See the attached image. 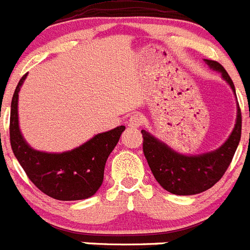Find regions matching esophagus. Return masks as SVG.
Returning <instances> with one entry per match:
<instances>
[{"mask_svg":"<svg viewBox=\"0 0 250 250\" xmlns=\"http://www.w3.org/2000/svg\"><path fill=\"white\" fill-rule=\"evenodd\" d=\"M143 124V117L139 114H131L127 120V125L131 127H139Z\"/></svg>","mask_w":250,"mask_h":250,"instance_id":"34e87169","label":"esophagus"}]
</instances>
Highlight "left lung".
I'll return each instance as SVG.
<instances>
[{"mask_svg": "<svg viewBox=\"0 0 250 250\" xmlns=\"http://www.w3.org/2000/svg\"><path fill=\"white\" fill-rule=\"evenodd\" d=\"M205 62L208 67L221 74L235 93L234 83L223 65L208 59H205ZM142 134L144 139L143 151L157 182L173 195H197L219 182L231 163L242 136V112L238 104L235 126L227 142L220 148L204 154H181L146 130H142Z\"/></svg>", "mask_w": 250, "mask_h": 250, "instance_id": "obj_1", "label": "left lung"}]
</instances>
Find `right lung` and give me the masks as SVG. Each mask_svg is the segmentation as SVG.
I'll return each instance as SVG.
<instances>
[{
  "mask_svg": "<svg viewBox=\"0 0 250 250\" xmlns=\"http://www.w3.org/2000/svg\"><path fill=\"white\" fill-rule=\"evenodd\" d=\"M27 73L15 89L10 115V142L15 157L29 180L42 192L61 201L93 196L104 181V164L125 126L95 135L82 146L63 153L35 150L23 139L19 126V92Z\"/></svg>",
  "mask_w": 250,
  "mask_h": 250,
  "instance_id": "right-lung-1",
  "label": "right lung"
}]
</instances>
